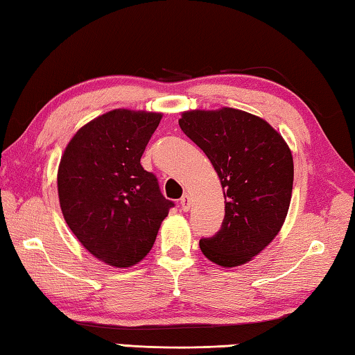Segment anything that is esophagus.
<instances>
[{
    "label": "esophagus",
    "instance_id": "esophagus-1",
    "mask_svg": "<svg viewBox=\"0 0 355 355\" xmlns=\"http://www.w3.org/2000/svg\"><path fill=\"white\" fill-rule=\"evenodd\" d=\"M180 207H182L183 211H188L191 208V197L189 196H183L182 200H180Z\"/></svg>",
    "mask_w": 355,
    "mask_h": 355
}]
</instances>
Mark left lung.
Masks as SVG:
<instances>
[{"label": "left lung", "instance_id": "left-lung-1", "mask_svg": "<svg viewBox=\"0 0 355 355\" xmlns=\"http://www.w3.org/2000/svg\"><path fill=\"white\" fill-rule=\"evenodd\" d=\"M178 123L211 161L224 189V222L214 236L200 239V250L224 268L250 261L277 236L288 214L290 147L266 120L235 107L184 111Z\"/></svg>", "mask_w": 355, "mask_h": 355}]
</instances>
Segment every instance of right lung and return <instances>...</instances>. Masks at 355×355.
I'll list each match as a JSON object with an SVG mask.
<instances>
[{"instance_id":"1","label":"right lung","mask_w":355,"mask_h":355,"mask_svg":"<svg viewBox=\"0 0 355 355\" xmlns=\"http://www.w3.org/2000/svg\"><path fill=\"white\" fill-rule=\"evenodd\" d=\"M161 112L112 110L71 137L58 169L64 219L86 250L114 268L146 257L173 202L141 156Z\"/></svg>"}]
</instances>
